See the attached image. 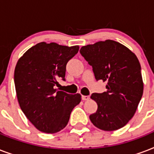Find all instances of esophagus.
<instances>
[{
	"label": "esophagus",
	"mask_w": 154,
	"mask_h": 154,
	"mask_svg": "<svg viewBox=\"0 0 154 154\" xmlns=\"http://www.w3.org/2000/svg\"><path fill=\"white\" fill-rule=\"evenodd\" d=\"M82 99L83 101H89L90 97H89V96H82Z\"/></svg>",
	"instance_id": "esophagus-1"
}]
</instances>
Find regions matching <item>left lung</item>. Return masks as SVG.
I'll return each instance as SVG.
<instances>
[{"label": "left lung", "mask_w": 154, "mask_h": 154, "mask_svg": "<svg viewBox=\"0 0 154 154\" xmlns=\"http://www.w3.org/2000/svg\"><path fill=\"white\" fill-rule=\"evenodd\" d=\"M80 53L93 68L97 81L107 82L106 91L91 95L97 104L89 116L98 129H121L134 117L143 94L141 65L128 48L112 40L81 48Z\"/></svg>", "instance_id": "left-lung-1"}]
</instances>
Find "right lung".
I'll return each mask as SVG.
<instances>
[{
    "instance_id": "1",
    "label": "right lung",
    "mask_w": 154,
    "mask_h": 154,
    "mask_svg": "<svg viewBox=\"0 0 154 154\" xmlns=\"http://www.w3.org/2000/svg\"><path fill=\"white\" fill-rule=\"evenodd\" d=\"M78 50V45L41 42L28 49L17 63L14 83L18 102L40 131H60L67 125L73 108L81 102V94L55 89L58 80L65 81L66 65Z\"/></svg>"
}]
</instances>
